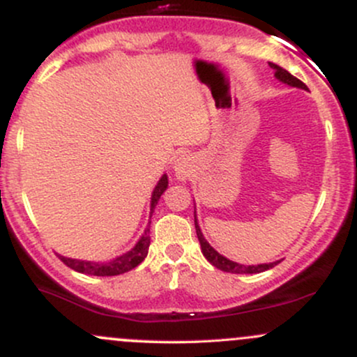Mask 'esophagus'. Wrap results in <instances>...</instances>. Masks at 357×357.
I'll return each mask as SVG.
<instances>
[{
	"label": "esophagus",
	"mask_w": 357,
	"mask_h": 357,
	"mask_svg": "<svg viewBox=\"0 0 357 357\" xmlns=\"http://www.w3.org/2000/svg\"><path fill=\"white\" fill-rule=\"evenodd\" d=\"M173 169L176 178L184 181V179L191 178V174L195 173V161H192L190 155H181V158H178L174 161Z\"/></svg>",
	"instance_id": "esophagus-1"
}]
</instances>
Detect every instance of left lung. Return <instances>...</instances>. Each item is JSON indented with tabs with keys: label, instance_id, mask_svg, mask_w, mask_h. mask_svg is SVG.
I'll list each match as a JSON object with an SVG mask.
<instances>
[{
	"label": "left lung",
	"instance_id": "1",
	"mask_svg": "<svg viewBox=\"0 0 357 357\" xmlns=\"http://www.w3.org/2000/svg\"><path fill=\"white\" fill-rule=\"evenodd\" d=\"M268 65H270V68H273V70H275V79L280 80L282 84L290 85V87H297V89L307 90V85L304 84V82H301L298 79H296V77H294V75H290V73L287 72L285 68L278 67V65L272 63V61H270ZM195 228H196V235H198L199 245H202L203 255L206 257V260L210 261L211 265H215L216 268L223 270V272H228V273H260V272H265V270L275 267L277 264H280V260L272 261V264H258V265H241V264H236V261L230 260V258L221 255V253L216 252V250L213 248L210 243H208L206 238H204V236H203L202 228H199L198 220H196V211H195Z\"/></svg>",
	"mask_w": 357,
	"mask_h": 357
}]
</instances>
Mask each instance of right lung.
<instances>
[{
    "label": "right lung",
    "mask_w": 357,
    "mask_h": 357,
    "mask_svg": "<svg viewBox=\"0 0 357 357\" xmlns=\"http://www.w3.org/2000/svg\"><path fill=\"white\" fill-rule=\"evenodd\" d=\"M167 190V174H162L158 184H155L153 196H151V213L149 220L153 216L155 204H158L161 195ZM151 225V221H149ZM149 225L142 233L141 238L137 240V243L127 253H122L116 258L109 261H89V260H77V258H68L63 255H59L67 267L75 270V272L85 273V275H96V277H112V275H121V273L129 272V270L136 268L139 264L147 257V250L151 245V236H149Z\"/></svg>",
    "instance_id": "obj_1"
}]
</instances>
